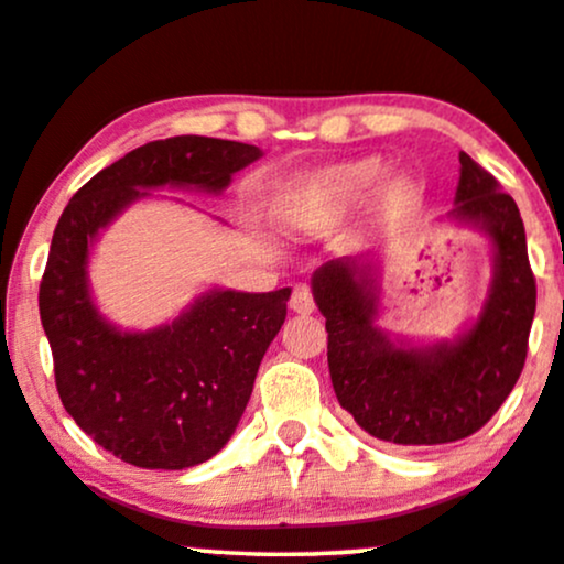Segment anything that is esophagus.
<instances>
[{
  "mask_svg": "<svg viewBox=\"0 0 564 564\" xmlns=\"http://www.w3.org/2000/svg\"><path fill=\"white\" fill-rule=\"evenodd\" d=\"M291 310L296 314H312L314 312V296L312 291L304 286V283H299L294 289V294H291Z\"/></svg>",
  "mask_w": 564,
  "mask_h": 564,
  "instance_id": "34e87169",
  "label": "esophagus"
}]
</instances>
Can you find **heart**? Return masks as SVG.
Masks as SVG:
<instances>
[{
  "instance_id": "b5f03b06",
  "label": "heart",
  "mask_w": 564,
  "mask_h": 564,
  "mask_svg": "<svg viewBox=\"0 0 564 564\" xmlns=\"http://www.w3.org/2000/svg\"><path fill=\"white\" fill-rule=\"evenodd\" d=\"M387 180L379 160L333 164L289 185L281 200V219L294 231H322L360 212Z\"/></svg>"
}]
</instances>
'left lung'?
<instances>
[{"mask_svg": "<svg viewBox=\"0 0 564 564\" xmlns=\"http://www.w3.org/2000/svg\"><path fill=\"white\" fill-rule=\"evenodd\" d=\"M459 162L446 219L490 237L492 283L479 317L456 340H392L377 325V262L337 258L312 275L337 402L366 433L397 446H438L477 433L513 392L527 364L536 281L521 214L469 154L462 152Z\"/></svg>", "mask_w": 564, "mask_h": 564, "instance_id": "left-lung-1", "label": "left lung"}]
</instances>
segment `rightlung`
<instances>
[{"instance_id":"1","label":"right lung","mask_w":564,"mask_h":564,"mask_svg":"<svg viewBox=\"0 0 564 564\" xmlns=\"http://www.w3.org/2000/svg\"><path fill=\"white\" fill-rule=\"evenodd\" d=\"M260 156L252 144L208 137L149 141L82 185L56 224L37 306L58 397L95 444L133 467L187 469L227 446L291 289H208L170 325L129 333L93 302L89 252L100 229L154 187L221 193Z\"/></svg>"}]
</instances>
